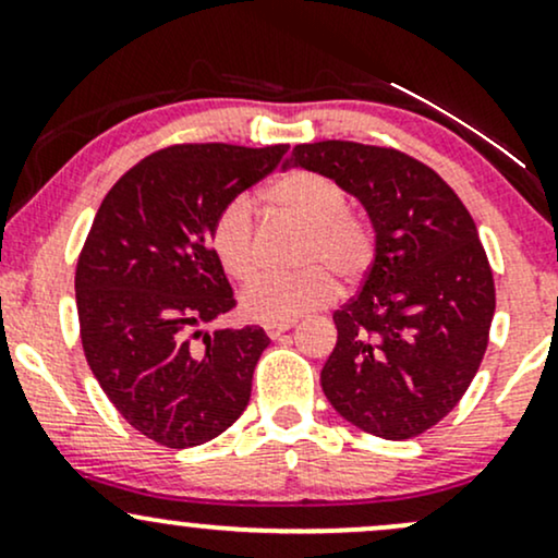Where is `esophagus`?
Returning a JSON list of instances; mask_svg holds the SVG:
<instances>
[{"label":"esophagus","mask_w":558,"mask_h":558,"mask_svg":"<svg viewBox=\"0 0 558 558\" xmlns=\"http://www.w3.org/2000/svg\"><path fill=\"white\" fill-rule=\"evenodd\" d=\"M291 328H293V323H267L265 325V332L270 338H280L286 330H291Z\"/></svg>","instance_id":"34e87169"}]
</instances>
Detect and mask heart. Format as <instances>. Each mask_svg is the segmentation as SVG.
Here are the masks:
<instances>
[{
  "mask_svg": "<svg viewBox=\"0 0 558 558\" xmlns=\"http://www.w3.org/2000/svg\"><path fill=\"white\" fill-rule=\"evenodd\" d=\"M267 204L278 215L306 228L299 259L312 262L299 272H265L241 291L243 315L259 323H291L336 296V270L341 280H356L373 259V230L360 215L349 213V194L330 175L315 170H291L265 191ZM213 252L233 280H248L259 267L257 233L252 204L230 202L217 215Z\"/></svg>",
  "mask_w": 558,
  "mask_h": 558,
  "instance_id": "b5f03b06",
  "label": "heart"
}]
</instances>
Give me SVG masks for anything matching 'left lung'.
I'll use <instances>...</instances> for the list:
<instances>
[{
  "label": "left lung",
  "instance_id": "1",
  "mask_svg": "<svg viewBox=\"0 0 558 558\" xmlns=\"http://www.w3.org/2000/svg\"><path fill=\"white\" fill-rule=\"evenodd\" d=\"M286 165L330 175L362 204L375 259L332 315L338 341L319 383L360 430L407 440L430 430L470 388L496 288L462 198L417 159L354 141L293 146Z\"/></svg>",
  "mask_w": 558,
  "mask_h": 558
}]
</instances>
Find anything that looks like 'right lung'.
Returning a JSON list of instances; mask_svg holds the SVG:
<instances>
[{"mask_svg": "<svg viewBox=\"0 0 558 558\" xmlns=\"http://www.w3.org/2000/svg\"><path fill=\"white\" fill-rule=\"evenodd\" d=\"M286 151L170 146L128 170L94 217L75 270L83 351L114 409L157 444H207L246 409L270 338L257 325L196 330L235 306L209 235Z\"/></svg>", "mask_w": 558, "mask_h": 558, "instance_id": "right-lung-1", "label": "right lung"}]
</instances>
